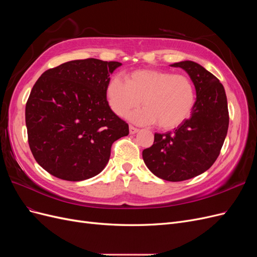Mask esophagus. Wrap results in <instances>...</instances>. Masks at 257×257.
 <instances>
[{
  "label": "esophagus",
  "mask_w": 257,
  "mask_h": 257,
  "mask_svg": "<svg viewBox=\"0 0 257 257\" xmlns=\"http://www.w3.org/2000/svg\"><path fill=\"white\" fill-rule=\"evenodd\" d=\"M128 128H130V134H136L137 132H138V128L133 126V125H130Z\"/></svg>",
  "instance_id": "obj_1"
}]
</instances>
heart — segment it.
I'll return each mask as SVG.
<instances>
[{"instance_id":"b5f03b06","label":"heart","mask_w":257,"mask_h":257,"mask_svg":"<svg viewBox=\"0 0 257 257\" xmlns=\"http://www.w3.org/2000/svg\"><path fill=\"white\" fill-rule=\"evenodd\" d=\"M106 98L118 116H125L141 100L145 106L130 115L139 124L175 128L189 118L195 104V89L189 77L162 69H136L125 81L114 77L106 87Z\"/></svg>"}]
</instances>
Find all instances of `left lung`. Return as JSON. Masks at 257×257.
I'll return each mask as SVG.
<instances>
[{"mask_svg": "<svg viewBox=\"0 0 257 257\" xmlns=\"http://www.w3.org/2000/svg\"><path fill=\"white\" fill-rule=\"evenodd\" d=\"M189 74L196 89L190 119L175 131L154 134V143L143 151L150 172L166 181H183L206 172L217 159L227 135L229 115L223 84L193 61L172 64Z\"/></svg>", "mask_w": 257, "mask_h": 257, "instance_id": "1", "label": "left lung"}]
</instances>
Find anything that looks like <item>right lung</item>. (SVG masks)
<instances>
[{"label":"right lung","mask_w":257,"mask_h":257,"mask_svg":"<svg viewBox=\"0 0 257 257\" xmlns=\"http://www.w3.org/2000/svg\"><path fill=\"white\" fill-rule=\"evenodd\" d=\"M120 62L69 61L42 74L26 105L28 142L46 172L66 181L98 175L128 124L108 105L106 87Z\"/></svg>","instance_id":"right-lung-1"}]
</instances>
